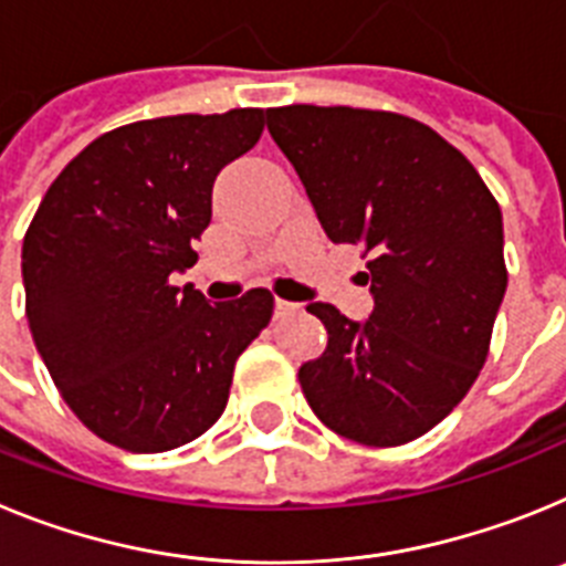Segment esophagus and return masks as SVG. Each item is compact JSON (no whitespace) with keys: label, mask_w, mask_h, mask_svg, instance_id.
Wrapping results in <instances>:
<instances>
[{"label":"esophagus","mask_w":566,"mask_h":566,"mask_svg":"<svg viewBox=\"0 0 566 566\" xmlns=\"http://www.w3.org/2000/svg\"><path fill=\"white\" fill-rule=\"evenodd\" d=\"M300 312V303H292V300H274V317H286V314Z\"/></svg>","instance_id":"34e87169"}]
</instances>
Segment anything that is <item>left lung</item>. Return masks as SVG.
Returning <instances> with one entry per match:
<instances>
[{
	"mask_svg": "<svg viewBox=\"0 0 566 566\" xmlns=\"http://www.w3.org/2000/svg\"><path fill=\"white\" fill-rule=\"evenodd\" d=\"M274 144L334 243L368 254L374 312L308 303L326 352L300 365L306 402L345 439L391 448L462 402L488 359L507 289L502 209L473 164L408 115L266 109Z\"/></svg>",
	"mask_w": 566,
	"mask_h": 566,
	"instance_id": "left-lung-1",
	"label": "left lung"
}]
</instances>
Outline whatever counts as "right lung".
I'll list each match as a JSON object with an SVG mask.
<instances>
[{
	"label": "right lung",
	"instance_id": "1",
	"mask_svg": "<svg viewBox=\"0 0 566 566\" xmlns=\"http://www.w3.org/2000/svg\"><path fill=\"white\" fill-rule=\"evenodd\" d=\"M263 109L167 115L104 133L62 169L22 243L30 334L70 411L133 453L181 448L227 408L238 357L269 326L252 289L209 303L198 260L212 184L258 144Z\"/></svg>",
	"mask_w": 566,
	"mask_h": 566
}]
</instances>
